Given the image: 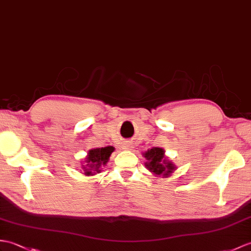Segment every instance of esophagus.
<instances>
[{"instance_id": "34e87169", "label": "esophagus", "mask_w": 251, "mask_h": 251, "mask_svg": "<svg viewBox=\"0 0 251 251\" xmlns=\"http://www.w3.org/2000/svg\"><path fill=\"white\" fill-rule=\"evenodd\" d=\"M131 148H132V145L129 142H124L123 147H122V149H124V150H131Z\"/></svg>"}]
</instances>
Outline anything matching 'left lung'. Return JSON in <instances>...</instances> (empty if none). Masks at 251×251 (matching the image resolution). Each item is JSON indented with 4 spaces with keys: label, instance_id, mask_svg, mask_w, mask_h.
<instances>
[{
    "label": "left lung",
    "instance_id": "1",
    "mask_svg": "<svg viewBox=\"0 0 251 251\" xmlns=\"http://www.w3.org/2000/svg\"><path fill=\"white\" fill-rule=\"evenodd\" d=\"M164 150L159 148H154L149 150L147 153L144 154V157L149 160V162L145 164L150 171L154 172L157 176L164 174L165 176H168L169 174L172 173V171L176 169L172 162L167 161L166 158L164 159Z\"/></svg>",
    "mask_w": 251,
    "mask_h": 251
}]
</instances>
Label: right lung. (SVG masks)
<instances>
[{
  "label": "right lung",
  "mask_w": 251,
  "mask_h": 251,
  "mask_svg": "<svg viewBox=\"0 0 251 251\" xmlns=\"http://www.w3.org/2000/svg\"><path fill=\"white\" fill-rule=\"evenodd\" d=\"M114 151L113 147H106L91 150L86 157V166L83 167L84 173L87 176L94 174L95 172H99L102 166H104L109 160V157Z\"/></svg>",
  "instance_id": "right-lung-1"
}]
</instances>
